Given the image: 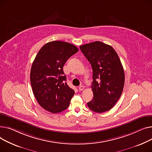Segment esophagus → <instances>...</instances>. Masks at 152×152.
Instances as JSON below:
<instances>
[{
	"mask_svg": "<svg viewBox=\"0 0 152 152\" xmlns=\"http://www.w3.org/2000/svg\"><path fill=\"white\" fill-rule=\"evenodd\" d=\"M84 86H82V85H80L79 87H78V90L79 91H83L84 90Z\"/></svg>",
	"mask_w": 152,
	"mask_h": 152,
	"instance_id": "1",
	"label": "esophagus"
}]
</instances>
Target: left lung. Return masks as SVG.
I'll use <instances>...</instances> for the list:
<instances>
[{"label":"left lung","instance_id":"1","mask_svg":"<svg viewBox=\"0 0 152 152\" xmlns=\"http://www.w3.org/2000/svg\"><path fill=\"white\" fill-rule=\"evenodd\" d=\"M93 69V99L88 106L93 112L110 110L120 97L124 84L123 66L117 52L99 41L80 47Z\"/></svg>","mask_w":152,"mask_h":152}]
</instances>
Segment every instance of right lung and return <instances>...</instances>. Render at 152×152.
<instances>
[{"label": "right lung", "mask_w": 152, "mask_h": 152, "mask_svg": "<svg viewBox=\"0 0 152 152\" xmlns=\"http://www.w3.org/2000/svg\"><path fill=\"white\" fill-rule=\"evenodd\" d=\"M78 51L72 44L53 41L44 45L35 56L30 74L32 91L39 105L50 112L66 110L75 93L65 82L62 68Z\"/></svg>", "instance_id": "1"}]
</instances>
